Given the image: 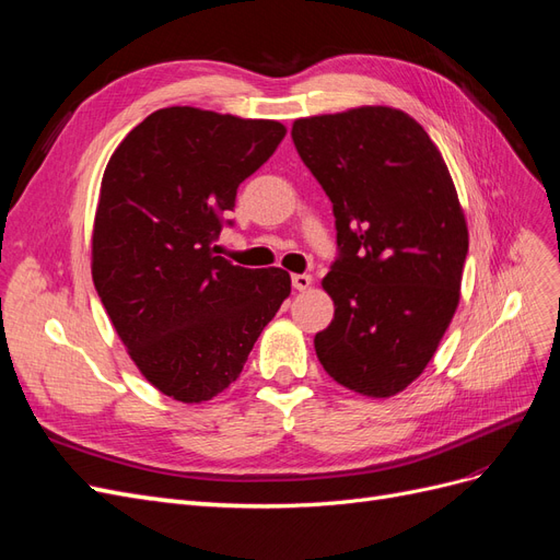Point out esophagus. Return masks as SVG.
Here are the masks:
<instances>
[{"mask_svg":"<svg viewBox=\"0 0 560 560\" xmlns=\"http://www.w3.org/2000/svg\"><path fill=\"white\" fill-rule=\"evenodd\" d=\"M311 284H313V278L308 273L292 276V287H294V290H299V292H306Z\"/></svg>","mask_w":560,"mask_h":560,"instance_id":"obj_1","label":"esophagus"}]
</instances>
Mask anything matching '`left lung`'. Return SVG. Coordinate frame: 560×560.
<instances>
[{
	"mask_svg": "<svg viewBox=\"0 0 560 560\" xmlns=\"http://www.w3.org/2000/svg\"><path fill=\"white\" fill-rule=\"evenodd\" d=\"M292 140L336 217L338 259L322 280L334 319L315 336L317 360L352 393L393 397L428 366L460 301L469 233L455 184L401 109L296 118Z\"/></svg>",
	"mask_w": 560,
	"mask_h": 560,
	"instance_id": "obj_1",
	"label": "left lung"
}]
</instances>
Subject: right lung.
<instances>
[{
    "label": "right lung",
    "instance_id": "1",
    "mask_svg": "<svg viewBox=\"0 0 560 560\" xmlns=\"http://www.w3.org/2000/svg\"><path fill=\"white\" fill-rule=\"evenodd\" d=\"M284 132L266 118L165 107L135 126L105 167L95 290L135 366L177 401L224 393L292 292L282 268L233 266L212 247L241 182Z\"/></svg>",
    "mask_w": 560,
    "mask_h": 560
}]
</instances>
